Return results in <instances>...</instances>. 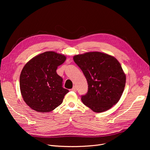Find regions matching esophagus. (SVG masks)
I'll return each mask as SVG.
<instances>
[{"mask_svg":"<svg viewBox=\"0 0 150 150\" xmlns=\"http://www.w3.org/2000/svg\"><path fill=\"white\" fill-rule=\"evenodd\" d=\"M72 91H74V92H76V86H74V87L72 88Z\"/></svg>","mask_w":150,"mask_h":150,"instance_id":"esophagus-1","label":"esophagus"}]
</instances>
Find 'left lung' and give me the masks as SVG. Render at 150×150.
Here are the masks:
<instances>
[{"label":"left lung","instance_id":"obj_1","mask_svg":"<svg viewBox=\"0 0 150 150\" xmlns=\"http://www.w3.org/2000/svg\"><path fill=\"white\" fill-rule=\"evenodd\" d=\"M74 61L88 84L87 93L81 96L84 105L93 112H102L117 103L125 89L126 75L115 57L92 52L75 55Z\"/></svg>","mask_w":150,"mask_h":150}]
</instances>
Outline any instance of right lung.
Segmentation results:
<instances>
[{"label": "right lung", "instance_id": "obj_1", "mask_svg": "<svg viewBox=\"0 0 150 150\" xmlns=\"http://www.w3.org/2000/svg\"><path fill=\"white\" fill-rule=\"evenodd\" d=\"M66 59L64 54L49 51L36 55L23 67L20 89L26 104L39 112H48L59 106L69 91L62 88L58 66Z\"/></svg>", "mask_w": 150, "mask_h": 150}]
</instances>
